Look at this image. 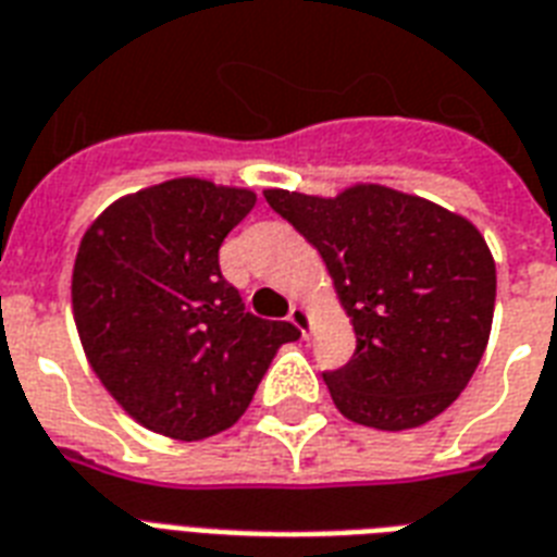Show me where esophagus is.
Here are the masks:
<instances>
[{
  "instance_id": "34e87169",
  "label": "esophagus",
  "mask_w": 557,
  "mask_h": 557,
  "mask_svg": "<svg viewBox=\"0 0 557 557\" xmlns=\"http://www.w3.org/2000/svg\"><path fill=\"white\" fill-rule=\"evenodd\" d=\"M290 322L301 331V337H308L310 334V313L301 305H293L290 308Z\"/></svg>"
}]
</instances>
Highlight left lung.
<instances>
[{
	"mask_svg": "<svg viewBox=\"0 0 557 557\" xmlns=\"http://www.w3.org/2000/svg\"><path fill=\"white\" fill-rule=\"evenodd\" d=\"M270 209L319 249L357 348L325 372L357 424L409 430L450 407L488 346L497 270L473 223L386 185L337 197L270 188Z\"/></svg>",
	"mask_w": 557,
	"mask_h": 557,
	"instance_id": "left-lung-1",
	"label": "left lung"
}]
</instances>
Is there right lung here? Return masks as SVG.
<instances>
[{
  "instance_id": "add662e5",
  "label": "right lung",
  "mask_w": 557,
  "mask_h": 557,
  "mask_svg": "<svg viewBox=\"0 0 557 557\" xmlns=\"http://www.w3.org/2000/svg\"><path fill=\"white\" fill-rule=\"evenodd\" d=\"M256 206L247 188L168 180L113 202L72 273L75 325L107 392L153 433L197 442L247 412L299 327L244 308L220 244Z\"/></svg>"
}]
</instances>
